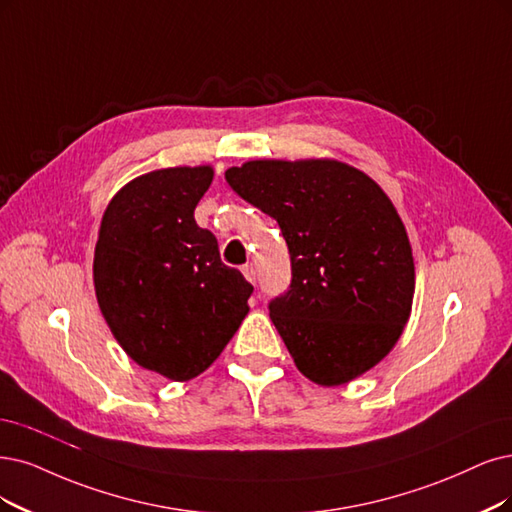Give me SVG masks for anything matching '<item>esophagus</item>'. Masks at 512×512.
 I'll return each instance as SVG.
<instances>
[{
  "label": "esophagus",
  "mask_w": 512,
  "mask_h": 512,
  "mask_svg": "<svg viewBox=\"0 0 512 512\" xmlns=\"http://www.w3.org/2000/svg\"><path fill=\"white\" fill-rule=\"evenodd\" d=\"M242 274H244V278H246V280L253 282V285H255L257 272H255V266H253V263H246V266H242Z\"/></svg>",
  "instance_id": "34e87169"
}]
</instances>
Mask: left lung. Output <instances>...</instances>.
I'll return each instance as SVG.
<instances>
[{"mask_svg":"<svg viewBox=\"0 0 512 512\" xmlns=\"http://www.w3.org/2000/svg\"><path fill=\"white\" fill-rule=\"evenodd\" d=\"M234 192L274 217L291 255V287L270 318L297 369L348 384L399 342L415 268L394 204L363 170L337 160H251L225 170Z\"/></svg>","mask_w":512,"mask_h":512,"instance_id":"obj_1","label":"left lung"}]
</instances>
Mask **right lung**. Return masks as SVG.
<instances>
[{
    "label": "right lung",
    "mask_w": 512,
    "mask_h": 512,
    "mask_svg": "<svg viewBox=\"0 0 512 512\" xmlns=\"http://www.w3.org/2000/svg\"><path fill=\"white\" fill-rule=\"evenodd\" d=\"M211 181V166L132 179L107 204L94 246V291L113 337L137 365L175 382L217 361L253 293L194 219Z\"/></svg>",
    "instance_id": "obj_1"
}]
</instances>
